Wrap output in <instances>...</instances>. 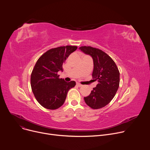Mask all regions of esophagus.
Returning a JSON list of instances; mask_svg holds the SVG:
<instances>
[{
	"label": "esophagus",
	"mask_w": 150,
	"mask_h": 150,
	"mask_svg": "<svg viewBox=\"0 0 150 150\" xmlns=\"http://www.w3.org/2000/svg\"><path fill=\"white\" fill-rule=\"evenodd\" d=\"M76 86H78V87H81V86H82L83 85H82V84H80V83H76Z\"/></svg>",
	"instance_id": "1"
}]
</instances>
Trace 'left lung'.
Masks as SVG:
<instances>
[{
  "label": "left lung",
  "instance_id": "obj_1",
  "mask_svg": "<svg viewBox=\"0 0 150 150\" xmlns=\"http://www.w3.org/2000/svg\"><path fill=\"white\" fill-rule=\"evenodd\" d=\"M79 50L93 60V79L98 81L89 96L84 98L86 104L92 109L102 108L115 96L120 84V72L114 61L106 53L98 48L83 46Z\"/></svg>",
  "mask_w": 150,
  "mask_h": 150
}]
</instances>
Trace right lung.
I'll return each instance as SVG.
<instances>
[{
	"label": "right lung",
	"instance_id": "add662e5",
	"mask_svg": "<svg viewBox=\"0 0 150 150\" xmlns=\"http://www.w3.org/2000/svg\"><path fill=\"white\" fill-rule=\"evenodd\" d=\"M76 46L67 45L48 50L36 62L31 74L30 84L39 103L48 110H56L63 105L67 93L74 87V81L66 82L59 78V71H63V63Z\"/></svg>",
	"mask_w": 150,
	"mask_h": 150
}]
</instances>
